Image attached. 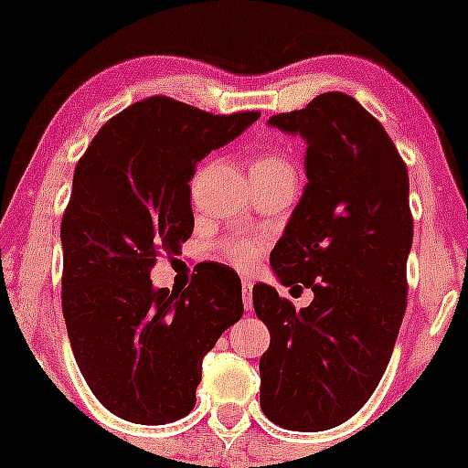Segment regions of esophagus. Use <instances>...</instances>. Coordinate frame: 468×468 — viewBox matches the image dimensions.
<instances>
[{"instance_id":"1","label":"esophagus","mask_w":468,"mask_h":468,"mask_svg":"<svg viewBox=\"0 0 468 468\" xmlns=\"http://www.w3.org/2000/svg\"><path fill=\"white\" fill-rule=\"evenodd\" d=\"M241 299H244V308H252V279L241 277Z\"/></svg>"}]
</instances>
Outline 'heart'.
Here are the masks:
<instances>
[{"mask_svg":"<svg viewBox=\"0 0 468 468\" xmlns=\"http://www.w3.org/2000/svg\"><path fill=\"white\" fill-rule=\"evenodd\" d=\"M271 171V169H286V171H292L288 166V163L283 158H279V155H261V158L255 160V165H252V171ZM261 252V244L255 239H233L229 241L227 246H224V257L233 264L235 268H239V271H249V268L255 266L257 257H260Z\"/></svg>","mask_w":468,"mask_h":468,"instance_id":"b5f03b06","label":"heart"}]
</instances>
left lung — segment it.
Wrapping results in <instances>:
<instances>
[{
    "label": "left lung",
    "mask_w": 468,
    "mask_h": 468,
    "mask_svg": "<svg viewBox=\"0 0 468 468\" xmlns=\"http://www.w3.org/2000/svg\"><path fill=\"white\" fill-rule=\"evenodd\" d=\"M302 136L303 196L271 252L283 286L313 288L297 310L268 283L252 305L271 332L261 410L290 431H325L374 394L407 308L410 176L391 138L352 96L325 92L268 121Z\"/></svg>",
    "instance_id": "8db88e82"
}]
</instances>
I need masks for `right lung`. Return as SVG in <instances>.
Instances as JSON below:
<instances>
[{
  "label": "right lung",
  "mask_w": 468,
  "mask_h": 468,
  "mask_svg": "<svg viewBox=\"0 0 468 468\" xmlns=\"http://www.w3.org/2000/svg\"><path fill=\"white\" fill-rule=\"evenodd\" d=\"M257 118L152 96L107 121L79 160L61 222L63 316L80 374L122 420L186 416L202 358L244 313L227 266L202 268L182 292L155 290L149 271L191 238L196 165Z\"/></svg>",
  "instance_id": "add662e5"
}]
</instances>
